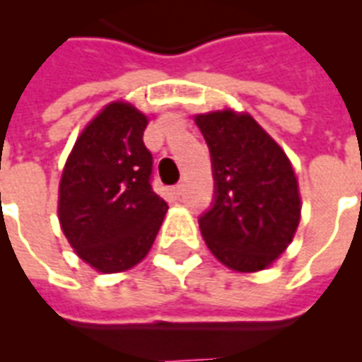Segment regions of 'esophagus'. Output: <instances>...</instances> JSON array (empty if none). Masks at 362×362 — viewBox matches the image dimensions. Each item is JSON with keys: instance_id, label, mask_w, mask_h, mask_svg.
Returning <instances> with one entry per match:
<instances>
[{"instance_id": "1", "label": "esophagus", "mask_w": 362, "mask_h": 362, "mask_svg": "<svg viewBox=\"0 0 362 362\" xmlns=\"http://www.w3.org/2000/svg\"><path fill=\"white\" fill-rule=\"evenodd\" d=\"M170 192H173V195H175V197H180L182 192H184V186H182V184H176V186L170 187Z\"/></svg>"}]
</instances>
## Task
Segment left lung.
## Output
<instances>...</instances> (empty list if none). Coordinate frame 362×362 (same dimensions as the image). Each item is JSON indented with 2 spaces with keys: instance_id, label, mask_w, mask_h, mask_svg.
<instances>
[{
  "instance_id": "left-lung-1",
  "label": "left lung",
  "mask_w": 362,
  "mask_h": 362,
  "mask_svg": "<svg viewBox=\"0 0 362 362\" xmlns=\"http://www.w3.org/2000/svg\"><path fill=\"white\" fill-rule=\"evenodd\" d=\"M209 144L214 206L201 216L206 246L235 272L269 269L286 252L300 221V192L284 148L250 112L195 115Z\"/></svg>"
}]
</instances>
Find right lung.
I'll return each instance as SVG.
<instances>
[{
    "mask_svg": "<svg viewBox=\"0 0 362 362\" xmlns=\"http://www.w3.org/2000/svg\"><path fill=\"white\" fill-rule=\"evenodd\" d=\"M150 116L124 99L105 105L76 136L58 189V220L75 253L103 274L146 257L167 203L152 189Z\"/></svg>",
    "mask_w": 362,
    "mask_h": 362,
    "instance_id": "obj_1",
    "label": "right lung"
}]
</instances>
